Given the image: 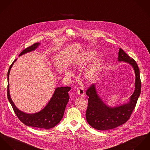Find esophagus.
Masks as SVG:
<instances>
[{"label": "esophagus", "instance_id": "1", "mask_svg": "<svg viewBox=\"0 0 150 150\" xmlns=\"http://www.w3.org/2000/svg\"><path fill=\"white\" fill-rule=\"evenodd\" d=\"M78 94L80 96V97H83L84 96V90L82 87H79L78 88Z\"/></svg>", "mask_w": 150, "mask_h": 150}]
</instances>
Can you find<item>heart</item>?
I'll return each instance as SVG.
<instances>
[{"label":"heart","mask_w":150,"mask_h":150,"mask_svg":"<svg viewBox=\"0 0 150 150\" xmlns=\"http://www.w3.org/2000/svg\"><path fill=\"white\" fill-rule=\"evenodd\" d=\"M96 52L93 50H90L84 53L76 62V66L78 67H84L90 62L93 61L96 56ZM103 67V61L98 59L96 60L94 63L89 67L85 72V78L90 82H94L99 76L100 72ZM68 76L73 77V73L68 70L66 72Z\"/></svg>","instance_id":"obj_1"}]
</instances>
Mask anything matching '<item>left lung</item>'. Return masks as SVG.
Segmentation results:
<instances>
[{
  "mask_svg": "<svg viewBox=\"0 0 150 150\" xmlns=\"http://www.w3.org/2000/svg\"><path fill=\"white\" fill-rule=\"evenodd\" d=\"M118 60L131 64L135 72V90L129 102L114 108L107 106L100 98L96 88L92 84L86 92L88 98V106L86 113L87 122L94 128L106 131L115 128L126 122L131 117L141 92L140 71L135 60L121 48L118 52Z\"/></svg>",
  "mask_w": 150,
  "mask_h": 150,
  "instance_id": "8db88e82",
  "label": "left lung"
}]
</instances>
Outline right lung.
<instances>
[{
	"label": "right lung",
	"instance_id": "obj_1",
	"mask_svg": "<svg viewBox=\"0 0 150 150\" xmlns=\"http://www.w3.org/2000/svg\"><path fill=\"white\" fill-rule=\"evenodd\" d=\"M40 44L35 43L23 50L19 56L35 50ZM11 64L7 73V98L19 120L25 125L40 129H48L55 127L62 120L69 100L68 91L71 87H60L56 88L54 94L47 106L38 113L28 114L19 110L11 99L9 91V74L14 62Z\"/></svg>",
	"mask_w": 150,
	"mask_h": 150
}]
</instances>
